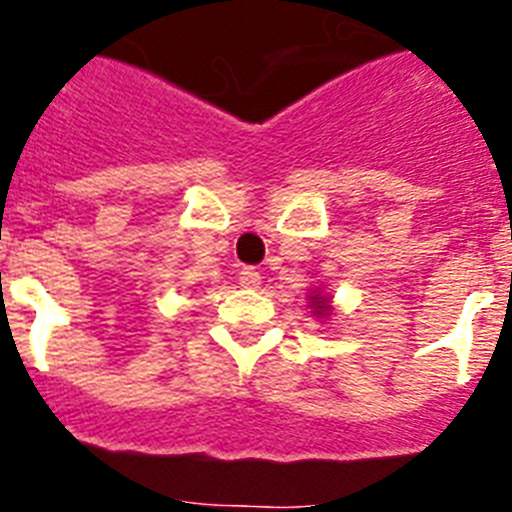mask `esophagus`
Here are the masks:
<instances>
[{"label":"esophagus","mask_w":512,"mask_h":512,"mask_svg":"<svg viewBox=\"0 0 512 512\" xmlns=\"http://www.w3.org/2000/svg\"><path fill=\"white\" fill-rule=\"evenodd\" d=\"M260 281H263V276H260V271H255V268H241L239 271V284L244 289H257L260 287Z\"/></svg>","instance_id":"obj_1"}]
</instances>
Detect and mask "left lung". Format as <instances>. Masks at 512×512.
Returning a JSON list of instances; mask_svg holds the SVG:
<instances>
[{
    "mask_svg": "<svg viewBox=\"0 0 512 512\" xmlns=\"http://www.w3.org/2000/svg\"><path fill=\"white\" fill-rule=\"evenodd\" d=\"M308 308H311V313L316 316V319L327 321L332 313H335V308H332V295H327V292H321L319 289H313L311 295H308Z\"/></svg>",
    "mask_w": 512,
    "mask_h": 512,
    "instance_id": "left-lung-1",
    "label": "left lung"
}]
</instances>
